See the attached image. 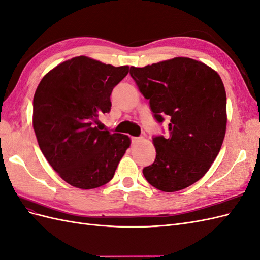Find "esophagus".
Returning <instances> with one entry per match:
<instances>
[{"mask_svg": "<svg viewBox=\"0 0 260 260\" xmlns=\"http://www.w3.org/2000/svg\"><path fill=\"white\" fill-rule=\"evenodd\" d=\"M140 140H142V138H136V137H133V138H131V141H132V143H137V142H139Z\"/></svg>", "mask_w": 260, "mask_h": 260, "instance_id": "34e87169", "label": "esophagus"}]
</instances>
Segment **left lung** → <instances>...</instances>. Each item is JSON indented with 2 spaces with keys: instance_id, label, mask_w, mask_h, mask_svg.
<instances>
[{
  "instance_id": "left-lung-1",
  "label": "left lung",
  "mask_w": 260,
  "mask_h": 260,
  "mask_svg": "<svg viewBox=\"0 0 260 260\" xmlns=\"http://www.w3.org/2000/svg\"><path fill=\"white\" fill-rule=\"evenodd\" d=\"M157 122L169 119L168 138H153L155 161L143 169L147 182L164 192L192 185L210 168L226 127V95L221 78L207 65L175 57L130 67Z\"/></svg>"
}]
</instances>
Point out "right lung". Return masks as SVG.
I'll use <instances>...</instances> for the list:
<instances>
[{"instance_id": "add662e5", "label": "right lung", "mask_w": 260, "mask_h": 260, "mask_svg": "<svg viewBox=\"0 0 260 260\" xmlns=\"http://www.w3.org/2000/svg\"><path fill=\"white\" fill-rule=\"evenodd\" d=\"M129 67L86 56L61 62L46 74L34 98L32 124L46 160L67 183L82 190L106 184L115 175L130 138L99 129L109 113L111 94Z\"/></svg>"}]
</instances>
